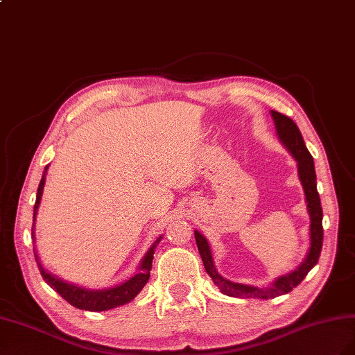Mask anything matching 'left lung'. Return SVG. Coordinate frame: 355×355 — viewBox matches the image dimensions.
<instances>
[{
	"instance_id": "left-lung-1",
	"label": "left lung",
	"mask_w": 355,
	"mask_h": 355,
	"mask_svg": "<svg viewBox=\"0 0 355 355\" xmlns=\"http://www.w3.org/2000/svg\"><path fill=\"white\" fill-rule=\"evenodd\" d=\"M270 116L273 119V123H275V130L279 141L284 144V147L297 162V174L303 191H305L306 209L311 220L309 250L306 252V257L303 259V261L295 270H291L290 273H286V275L282 277H278L268 287H254L241 284V282H232L226 278H223L216 269L214 260H212L211 254V247L207 238L202 235L200 232L195 230L196 245L202 261H204L205 270L208 272V275L214 281V284L220 288L223 295L230 297L273 299L281 295H287L293 288L297 287L303 281V278L308 275V272L317 265L322 247V208L320 202V195L317 191V174L315 168H313V159L308 151L305 141H303V137L295 121L273 110H270Z\"/></svg>"
}]
</instances>
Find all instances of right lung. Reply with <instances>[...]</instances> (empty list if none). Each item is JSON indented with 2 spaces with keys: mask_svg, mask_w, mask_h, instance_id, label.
<instances>
[{
  "mask_svg": "<svg viewBox=\"0 0 355 355\" xmlns=\"http://www.w3.org/2000/svg\"><path fill=\"white\" fill-rule=\"evenodd\" d=\"M47 168H44L42 181L38 184V190H37V199H35V205H34V217H33V239L35 241V220H37V211L40 207V202H42V196H43V190H44V183H46V174H47ZM162 239V236H159L155 244L148 248V251L146 252V256L143 257L139 263L138 272L132 278H129L128 281L121 282V284L116 286V287H110V288H101V290H90L86 287H80L76 284H71V282H67L64 279L58 278L53 273L47 272L42 261L38 259L37 251L34 250L35 254V260L37 265L40 269V273H42L43 279L47 282V284L52 287L53 290H56V293H59L68 303L71 305L83 309V311H92V312H99V311H108L113 309L117 306L125 305V303H129L130 300H134L138 293L144 288V286L147 284V281L150 278V270H151V263H153V254L156 245L159 244Z\"/></svg>",
  "mask_w": 355,
  "mask_h": 355,
  "instance_id": "add662e5",
  "label": "right lung"
}]
</instances>
